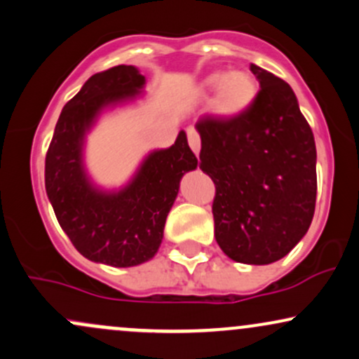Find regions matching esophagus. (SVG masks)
I'll list each match as a JSON object with an SVG mask.
<instances>
[{"instance_id": "obj_1", "label": "esophagus", "mask_w": 359, "mask_h": 359, "mask_svg": "<svg viewBox=\"0 0 359 359\" xmlns=\"http://www.w3.org/2000/svg\"><path fill=\"white\" fill-rule=\"evenodd\" d=\"M188 142H189V147L193 149V153H195L196 156L200 154L201 139H200V134L196 133V129H193V128L188 129Z\"/></svg>"}]
</instances>
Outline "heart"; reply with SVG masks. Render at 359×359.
Masks as SVG:
<instances>
[{
	"label": "heart",
	"instance_id": "1",
	"mask_svg": "<svg viewBox=\"0 0 359 359\" xmlns=\"http://www.w3.org/2000/svg\"><path fill=\"white\" fill-rule=\"evenodd\" d=\"M203 92H215L212 111L222 119H237L243 116L259 94L254 75L245 70L213 72L200 83Z\"/></svg>",
	"mask_w": 359,
	"mask_h": 359
}]
</instances>
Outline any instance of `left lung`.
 Wrapping results in <instances>:
<instances>
[{"label":"left lung","mask_w":359,"mask_h":359,"mask_svg":"<svg viewBox=\"0 0 359 359\" xmlns=\"http://www.w3.org/2000/svg\"><path fill=\"white\" fill-rule=\"evenodd\" d=\"M260 90L237 119H206L200 168L213 180L215 238L223 254L267 265L301 242L314 217L316 142L284 80L252 63Z\"/></svg>","instance_id":"left-lung-1"}]
</instances>
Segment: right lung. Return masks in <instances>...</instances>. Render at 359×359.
<instances>
[{"label":"right lung","instance_id":"1","mask_svg":"<svg viewBox=\"0 0 359 359\" xmlns=\"http://www.w3.org/2000/svg\"><path fill=\"white\" fill-rule=\"evenodd\" d=\"M144 86L134 65L92 75L62 109L45 159L46 196L62 230L86 259L112 267H134L158 254L180 181L198 166L180 130L175 144L149 151L122 187L104 188L92 180L87 134L104 114L142 99Z\"/></svg>","mask_w":359,"mask_h":359}]
</instances>
